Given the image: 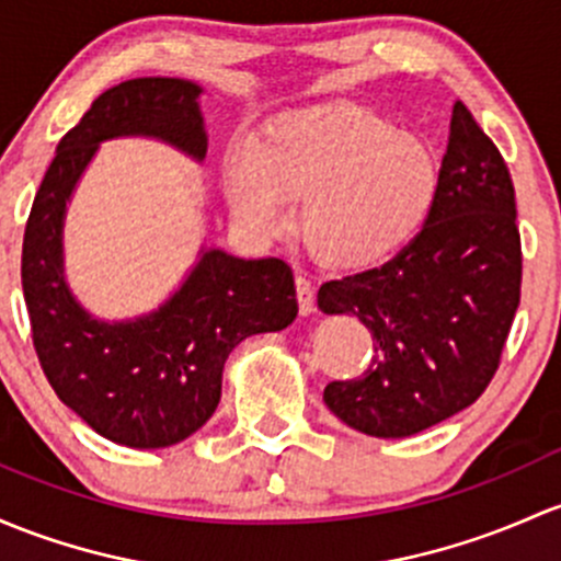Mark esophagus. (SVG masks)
<instances>
[{"mask_svg":"<svg viewBox=\"0 0 561 561\" xmlns=\"http://www.w3.org/2000/svg\"><path fill=\"white\" fill-rule=\"evenodd\" d=\"M297 299L302 316H310V312L316 310V288H312V283L307 280L305 275H297Z\"/></svg>","mask_w":561,"mask_h":561,"instance_id":"34e87169","label":"esophagus"}]
</instances>
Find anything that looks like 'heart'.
<instances>
[{
  "label": "heart",
  "mask_w": 561,
  "mask_h": 561,
  "mask_svg": "<svg viewBox=\"0 0 561 561\" xmlns=\"http://www.w3.org/2000/svg\"><path fill=\"white\" fill-rule=\"evenodd\" d=\"M225 192L240 227L275 238L299 203V234L318 262L375 267L396 256L431 216L438 162L420 138L358 104L275 114L225 160Z\"/></svg>",
  "instance_id": "b5f03b06"
}]
</instances>
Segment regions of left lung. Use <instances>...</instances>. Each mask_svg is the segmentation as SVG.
Returning <instances> with one entry per match:
<instances>
[{"instance_id":"obj_1","label":"left lung","mask_w":561,"mask_h":561,"mask_svg":"<svg viewBox=\"0 0 561 561\" xmlns=\"http://www.w3.org/2000/svg\"><path fill=\"white\" fill-rule=\"evenodd\" d=\"M522 294L508 165L462 101L451 110L438 195L414 240L382 267L323 283L318 307L351 312L375 340L369 369L323 401L355 431L403 438L462 412L500 366Z\"/></svg>"}]
</instances>
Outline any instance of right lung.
<instances>
[{
	"label": "right lung",
	"instance_id": "obj_1",
	"mask_svg": "<svg viewBox=\"0 0 561 561\" xmlns=\"http://www.w3.org/2000/svg\"><path fill=\"white\" fill-rule=\"evenodd\" d=\"M201 93L179 77H138L104 90L56 147L23 234V297L42 371L71 412L123 447H171L206 425L234 347L286 329L299 310L283 259L221 249H201L179 291L130 321H99L66 286V203L99 144L147 136L201 162L208 149Z\"/></svg>",
	"mask_w": 561,
	"mask_h": 561
}]
</instances>
